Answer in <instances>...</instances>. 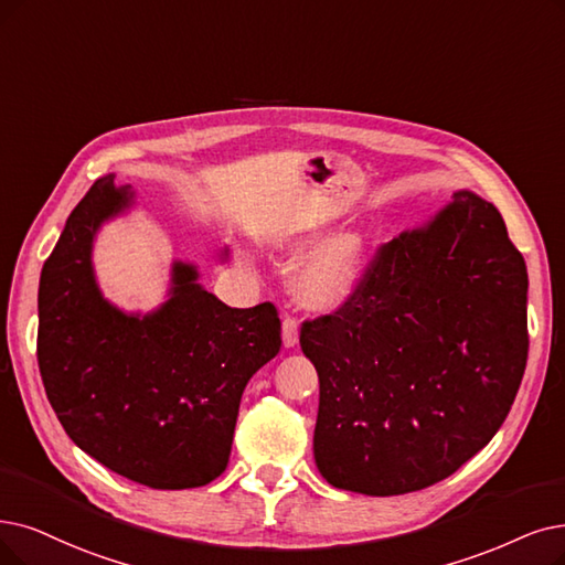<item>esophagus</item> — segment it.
<instances>
[{"label": "esophagus", "mask_w": 565, "mask_h": 565, "mask_svg": "<svg viewBox=\"0 0 565 565\" xmlns=\"http://www.w3.org/2000/svg\"><path fill=\"white\" fill-rule=\"evenodd\" d=\"M282 343L285 348H295L299 343V322L295 318L282 320Z\"/></svg>", "instance_id": "34e87169"}]
</instances>
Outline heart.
Returning <instances> with one entry per match:
<instances>
[{"label": "heart", "instance_id": "1", "mask_svg": "<svg viewBox=\"0 0 565 565\" xmlns=\"http://www.w3.org/2000/svg\"><path fill=\"white\" fill-rule=\"evenodd\" d=\"M327 234L324 222H312L306 227L276 236V245L285 250H306ZM369 255V238L356 230L338 232L297 266L291 276V291L310 310H335L343 306L359 285Z\"/></svg>", "mask_w": 565, "mask_h": 565}]
</instances>
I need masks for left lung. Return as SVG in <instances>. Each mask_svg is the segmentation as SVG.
<instances>
[{
  "instance_id": "1",
  "label": "left lung",
  "mask_w": 565,
  "mask_h": 565,
  "mask_svg": "<svg viewBox=\"0 0 565 565\" xmlns=\"http://www.w3.org/2000/svg\"><path fill=\"white\" fill-rule=\"evenodd\" d=\"M526 291L501 213L470 190L382 245L345 306L301 327L320 377L322 478L398 495L476 457L522 385Z\"/></svg>"
}]
</instances>
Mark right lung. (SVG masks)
I'll return each mask as SVG.
<instances>
[{
	"label": "right lung",
	"instance_id": "obj_1",
	"mask_svg": "<svg viewBox=\"0 0 565 565\" xmlns=\"http://www.w3.org/2000/svg\"><path fill=\"white\" fill-rule=\"evenodd\" d=\"M113 178L81 199L41 268L43 387L66 436L102 466L152 489L204 487L230 463L247 380L280 350L278 310L230 308L180 259L154 310L110 303L95 276V238L137 204Z\"/></svg>",
	"mask_w": 565,
	"mask_h": 565
}]
</instances>
